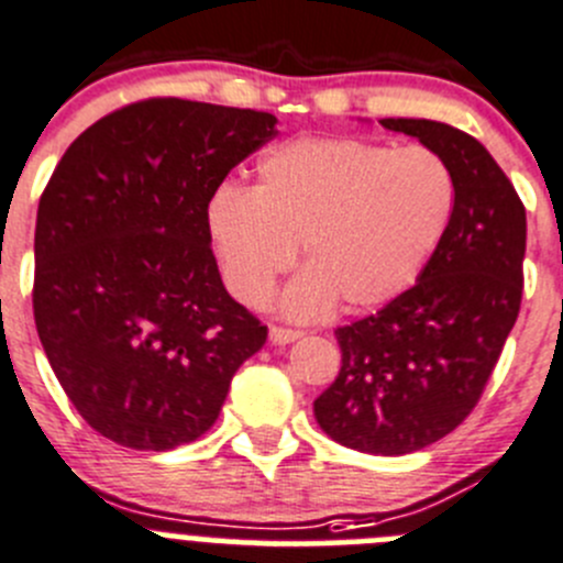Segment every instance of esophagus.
Listing matches in <instances>:
<instances>
[{"instance_id": "obj_1", "label": "esophagus", "mask_w": 563, "mask_h": 563, "mask_svg": "<svg viewBox=\"0 0 563 563\" xmlns=\"http://www.w3.org/2000/svg\"><path fill=\"white\" fill-rule=\"evenodd\" d=\"M299 335H302V332L291 330V327H277V324L269 327V338H272V343H277V346H286V343L297 341Z\"/></svg>"}]
</instances>
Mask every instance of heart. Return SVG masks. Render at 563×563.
<instances>
[{"label": "heart", "instance_id": "obj_1", "mask_svg": "<svg viewBox=\"0 0 563 563\" xmlns=\"http://www.w3.org/2000/svg\"><path fill=\"white\" fill-rule=\"evenodd\" d=\"M454 200L438 151L308 136L269 151L253 189H217L206 225L228 291L250 308L269 299L302 250L308 272L283 308L310 319L335 299L368 310L398 297L438 250Z\"/></svg>", "mask_w": 563, "mask_h": 563}]
</instances>
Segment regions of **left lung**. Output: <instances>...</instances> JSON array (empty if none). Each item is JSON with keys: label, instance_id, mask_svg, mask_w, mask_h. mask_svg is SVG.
<instances>
[{"label": "left lung", "instance_id": "left-lung-1", "mask_svg": "<svg viewBox=\"0 0 563 563\" xmlns=\"http://www.w3.org/2000/svg\"><path fill=\"white\" fill-rule=\"evenodd\" d=\"M379 123L443 156L454 214L412 288L338 327L341 371L313 412L335 443L401 456L454 432L493 376L522 302L526 206L476 136L438 120Z\"/></svg>", "mask_w": 563, "mask_h": 563}]
</instances>
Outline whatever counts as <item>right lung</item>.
I'll use <instances>...</instances> for the list:
<instances>
[{"label": "right lung", "mask_w": 563, "mask_h": 563, "mask_svg": "<svg viewBox=\"0 0 563 563\" xmlns=\"http://www.w3.org/2000/svg\"><path fill=\"white\" fill-rule=\"evenodd\" d=\"M277 118L148 98L76 136L37 203V338L101 438L170 451L214 427L266 327L222 286L206 206Z\"/></svg>", "instance_id": "right-lung-1"}]
</instances>
